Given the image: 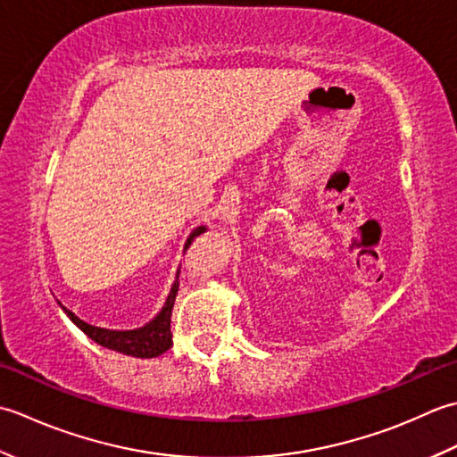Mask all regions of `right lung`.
Here are the masks:
<instances>
[{
	"label": "right lung",
	"mask_w": 457,
	"mask_h": 457,
	"mask_svg": "<svg viewBox=\"0 0 457 457\" xmlns=\"http://www.w3.org/2000/svg\"><path fill=\"white\" fill-rule=\"evenodd\" d=\"M207 230L204 227L195 228L187 242H185V250L191 246V242L195 237L203 235ZM177 290H179V282H173L171 292L167 295L165 305L162 307V312L155 315V318L145 323L144 328L137 329H128V331H116V329H104V328H96V325H90L87 321H82L80 318H77L67 307H62V312L69 315L71 321L77 325L80 331H85L92 341H96L98 345L108 347L112 351L124 353V355H132V357H139V359H152V357H160L162 353H165L173 345L171 339V310L175 303V295Z\"/></svg>",
	"instance_id": "1"
}]
</instances>
